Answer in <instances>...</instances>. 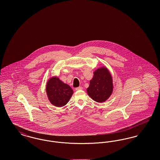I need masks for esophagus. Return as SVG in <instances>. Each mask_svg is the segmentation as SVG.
Masks as SVG:
<instances>
[{"instance_id": "1", "label": "esophagus", "mask_w": 160, "mask_h": 160, "mask_svg": "<svg viewBox=\"0 0 160 160\" xmlns=\"http://www.w3.org/2000/svg\"><path fill=\"white\" fill-rule=\"evenodd\" d=\"M82 89H83V88L82 86H80V87H78V88H76V91H79V90H82Z\"/></svg>"}]
</instances>
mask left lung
Segmentation results:
<instances>
[{"label":"left lung","mask_w":160,"mask_h":160,"mask_svg":"<svg viewBox=\"0 0 160 160\" xmlns=\"http://www.w3.org/2000/svg\"><path fill=\"white\" fill-rule=\"evenodd\" d=\"M113 90V78L106 67L93 72L87 93L92 99L98 102H105L111 96Z\"/></svg>","instance_id":"8db88e82"}]
</instances>
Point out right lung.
<instances>
[{
  "label": "right lung",
  "mask_w": 160,
  "mask_h": 160,
  "mask_svg": "<svg viewBox=\"0 0 160 160\" xmlns=\"http://www.w3.org/2000/svg\"><path fill=\"white\" fill-rule=\"evenodd\" d=\"M46 93L52 104L61 107L68 103L74 92L68 84L64 83L59 77H52L47 81Z\"/></svg>",
  "instance_id": "obj_1"
}]
</instances>
